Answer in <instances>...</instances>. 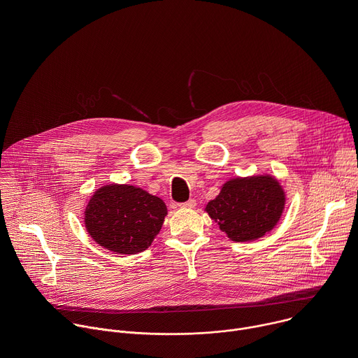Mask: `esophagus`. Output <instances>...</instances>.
Returning a JSON list of instances; mask_svg holds the SVG:
<instances>
[{
    "mask_svg": "<svg viewBox=\"0 0 358 358\" xmlns=\"http://www.w3.org/2000/svg\"><path fill=\"white\" fill-rule=\"evenodd\" d=\"M195 206H196V201H195L194 198H191V199H188V201L180 203L181 208H194Z\"/></svg>",
    "mask_w": 358,
    "mask_h": 358,
    "instance_id": "esophagus-1",
    "label": "esophagus"
}]
</instances>
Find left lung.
<instances>
[{"label":"left lung","instance_id":"8db88e82","mask_svg":"<svg viewBox=\"0 0 358 358\" xmlns=\"http://www.w3.org/2000/svg\"><path fill=\"white\" fill-rule=\"evenodd\" d=\"M283 207L285 192L279 182L269 176H259L228 181L206 211L228 238L246 242L269 232L278 224Z\"/></svg>","mask_w":358,"mask_h":358}]
</instances>
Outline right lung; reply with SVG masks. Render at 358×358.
<instances>
[{
	"instance_id": "right-lung-1",
	"label": "right lung",
	"mask_w": 358,
	"mask_h": 358,
	"mask_svg": "<svg viewBox=\"0 0 358 358\" xmlns=\"http://www.w3.org/2000/svg\"><path fill=\"white\" fill-rule=\"evenodd\" d=\"M167 207L159 196L133 185L99 188L85 211L89 235L112 252L138 253L162 229Z\"/></svg>"
}]
</instances>
